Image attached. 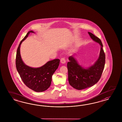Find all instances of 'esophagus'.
<instances>
[{
  "mask_svg": "<svg viewBox=\"0 0 122 122\" xmlns=\"http://www.w3.org/2000/svg\"><path fill=\"white\" fill-rule=\"evenodd\" d=\"M60 62L63 64H65L66 63V60L64 58H62L60 60Z\"/></svg>",
  "mask_w": 122,
  "mask_h": 122,
  "instance_id": "34e87169",
  "label": "esophagus"
}]
</instances>
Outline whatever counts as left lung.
<instances>
[{
    "instance_id": "8db88e82",
    "label": "left lung",
    "mask_w": 122,
    "mask_h": 122,
    "mask_svg": "<svg viewBox=\"0 0 122 122\" xmlns=\"http://www.w3.org/2000/svg\"><path fill=\"white\" fill-rule=\"evenodd\" d=\"M88 33L93 41L100 45V53L97 59L90 66L85 67L80 65L72 56L69 57V62L67 63L69 83L77 90L87 89L96 84L100 80L105 64V54L102 41L92 33L89 32Z\"/></svg>"
}]
</instances>
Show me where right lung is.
Wrapping results in <instances>:
<instances>
[{
	"label": "right lung",
	"instance_id": "1",
	"mask_svg": "<svg viewBox=\"0 0 122 122\" xmlns=\"http://www.w3.org/2000/svg\"><path fill=\"white\" fill-rule=\"evenodd\" d=\"M31 33H35L32 30L28 32L19 45L15 59L16 67L22 81L28 87L35 92H42L47 90L51 85L52 75L58 68L60 60L57 59L49 61L39 67L26 65L22 60L20 48L22 42Z\"/></svg>",
	"mask_w": 122,
	"mask_h": 122
}]
</instances>
